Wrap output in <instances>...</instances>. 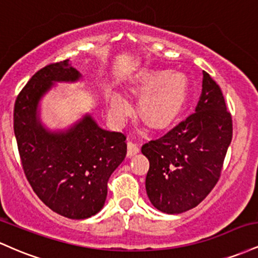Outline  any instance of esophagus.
<instances>
[{
  "label": "esophagus",
  "mask_w": 258,
  "mask_h": 258,
  "mask_svg": "<svg viewBox=\"0 0 258 258\" xmlns=\"http://www.w3.org/2000/svg\"><path fill=\"white\" fill-rule=\"evenodd\" d=\"M138 152H139L138 144L135 143V142L130 141L128 143H127V155L132 156V155H135V154H137Z\"/></svg>",
  "instance_id": "esophagus-1"
}]
</instances>
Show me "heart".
<instances>
[{
    "label": "heart",
    "mask_w": 258,
    "mask_h": 258,
    "mask_svg": "<svg viewBox=\"0 0 258 258\" xmlns=\"http://www.w3.org/2000/svg\"><path fill=\"white\" fill-rule=\"evenodd\" d=\"M139 96L142 117L155 128H164L173 122L184 108L189 94L188 78L182 73L154 70L141 79L136 88ZM110 110L117 121H123L132 112L131 103L120 94L110 96Z\"/></svg>",
    "instance_id": "heart-1"
}]
</instances>
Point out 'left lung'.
Instances as JSON below:
<instances>
[{"instance_id":"1","label":"left lung","mask_w":258,"mask_h":258,"mask_svg":"<svg viewBox=\"0 0 258 258\" xmlns=\"http://www.w3.org/2000/svg\"><path fill=\"white\" fill-rule=\"evenodd\" d=\"M203 91L195 112L159 139L142 146L149 160L148 198L165 214L198 206L214 189L232 142V115L222 91L203 73Z\"/></svg>"}]
</instances>
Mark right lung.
Instances as JSON below:
<instances>
[{
	"label": "right lung",
	"mask_w": 258,
	"mask_h": 258,
	"mask_svg": "<svg viewBox=\"0 0 258 258\" xmlns=\"http://www.w3.org/2000/svg\"><path fill=\"white\" fill-rule=\"evenodd\" d=\"M81 78L69 59L46 65L29 80L14 104V135L26 179L52 211L85 220L104 206L108 180L127 153L126 136L100 128L85 115L67 131H48L38 103L54 82Z\"/></svg>",
	"instance_id": "right-lung-1"
}]
</instances>
